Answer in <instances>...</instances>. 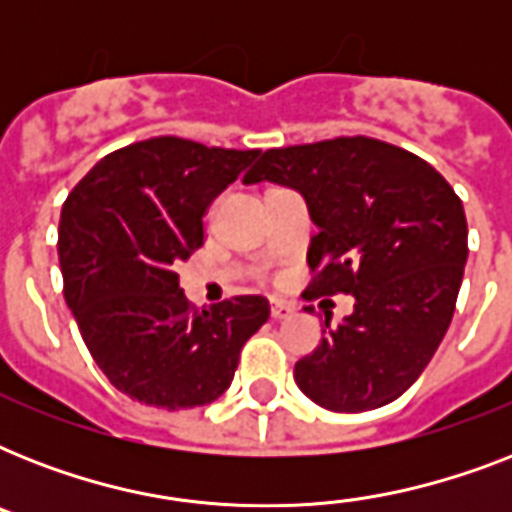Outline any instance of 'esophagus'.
I'll return each mask as SVG.
<instances>
[{
	"label": "esophagus",
	"mask_w": 512,
	"mask_h": 512,
	"mask_svg": "<svg viewBox=\"0 0 512 512\" xmlns=\"http://www.w3.org/2000/svg\"><path fill=\"white\" fill-rule=\"evenodd\" d=\"M295 313V305L287 300H271V316L273 319H289Z\"/></svg>",
	"instance_id": "34e87169"
}]
</instances>
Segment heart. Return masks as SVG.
I'll list each match as a JSON object with an SVG mask.
<instances>
[{
	"label": "heart",
	"instance_id": "obj_1",
	"mask_svg": "<svg viewBox=\"0 0 512 512\" xmlns=\"http://www.w3.org/2000/svg\"><path fill=\"white\" fill-rule=\"evenodd\" d=\"M268 191H271V188H268Z\"/></svg>",
	"mask_w": 512,
	"mask_h": 512
}]
</instances>
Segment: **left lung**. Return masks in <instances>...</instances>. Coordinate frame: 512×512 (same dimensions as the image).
<instances>
[{
  "mask_svg": "<svg viewBox=\"0 0 512 512\" xmlns=\"http://www.w3.org/2000/svg\"><path fill=\"white\" fill-rule=\"evenodd\" d=\"M260 180L303 193L319 225L305 300L356 297L295 364L297 388L329 412L396 401L452 324L468 260L460 196L425 159L364 135L271 148L244 177Z\"/></svg>",
  "mask_w": 512,
  "mask_h": 512,
  "instance_id": "1",
  "label": "left lung"
}]
</instances>
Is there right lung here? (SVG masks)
<instances>
[{"label": "right lung", "instance_id": "1", "mask_svg": "<svg viewBox=\"0 0 512 512\" xmlns=\"http://www.w3.org/2000/svg\"><path fill=\"white\" fill-rule=\"evenodd\" d=\"M257 156L164 135L103 156L68 193L63 295L95 364L132 401L170 412L212 404L271 316L260 295L196 311L177 276L204 244L207 207Z\"/></svg>", "mask_w": 512, "mask_h": 512}]
</instances>
